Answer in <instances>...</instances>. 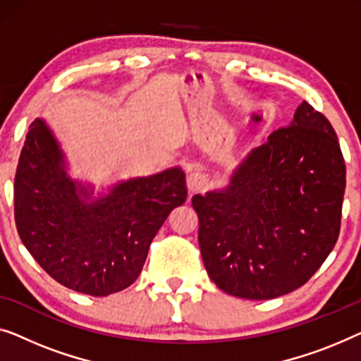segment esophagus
<instances>
[{"label":"esophagus","instance_id":"34e87169","mask_svg":"<svg viewBox=\"0 0 361 361\" xmlns=\"http://www.w3.org/2000/svg\"><path fill=\"white\" fill-rule=\"evenodd\" d=\"M186 185H188V190L191 192H197L206 188L207 176L204 173H201V171H192V173L188 175Z\"/></svg>","mask_w":361,"mask_h":361}]
</instances>
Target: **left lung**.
<instances>
[{
	"mask_svg": "<svg viewBox=\"0 0 361 361\" xmlns=\"http://www.w3.org/2000/svg\"><path fill=\"white\" fill-rule=\"evenodd\" d=\"M345 161L326 116L302 101L231 185L192 196L206 271L222 291L273 299L301 288L338 238Z\"/></svg>",
	"mask_w": 361,
	"mask_h": 361,
	"instance_id": "1",
	"label": "left lung"
}]
</instances>
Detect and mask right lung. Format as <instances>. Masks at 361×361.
Returning <instances> with one entry per match:
<instances>
[{
	"label": "right lung",
	"mask_w": 361,
	"mask_h": 361,
	"mask_svg": "<svg viewBox=\"0 0 361 361\" xmlns=\"http://www.w3.org/2000/svg\"><path fill=\"white\" fill-rule=\"evenodd\" d=\"M180 166L119 181L93 200L72 180L42 119L29 126L14 176V219L34 260L63 286L90 296L123 291L140 275L166 217L186 201Z\"/></svg>",
	"instance_id": "add662e5"
}]
</instances>
